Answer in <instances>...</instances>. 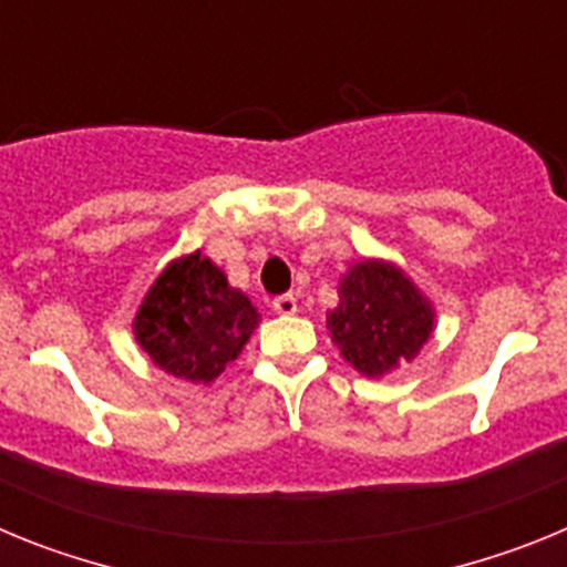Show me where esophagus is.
I'll list each match as a JSON object with an SVG mask.
<instances>
[{"label": "esophagus", "instance_id": "1", "mask_svg": "<svg viewBox=\"0 0 567 567\" xmlns=\"http://www.w3.org/2000/svg\"><path fill=\"white\" fill-rule=\"evenodd\" d=\"M272 309L278 315H295L298 312V298H295L292 292L278 295V298H272Z\"/></svg>", "mask_w": 567, "mask_h": 567}]
</instances>
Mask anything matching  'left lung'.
I'll list each match as a JSON object with an SVG mask.
<instances>
[{
    "label": "left lung",
    "instance_id": "left-lung-1",
    "mask_svg": "<svg viewBox=\"0 0 567 567\" xmlns=\"http://www.w3.org/2000/svg\"><path fill=\"white\" fill-rule=\"evenodd\" d=\"M327 320L343 358L369 378L412 360L434 329L429 300L383 260H360L349 269L340 280V303Z\"/></svg>",
    "mask_w": 567,
    "mask_h": 567
}]
</instances>
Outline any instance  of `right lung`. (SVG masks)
Instances as JSON below:
<instances>
[{"label": "right lung", "instance_id": "1", "mask_svg": "<svg viewBox=\"0 0 567 567\" xmlns=\"http://www.w3.org/2000/svg\"><path fill=\"white\" fill-rule=\"evenodd\" d=\"M258 312L202 252L173 260L135 315V340L158 369L189 383H213L240 354Z\"/></svg>", "mask_w": 567, "mask_h": 567}]
</instances>
